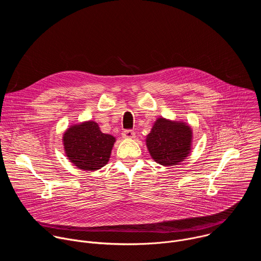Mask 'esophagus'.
<instances>
[{"instance_id":"obj_1","label":"esophagus","mask_w":261,"mask_h":261,"mask_svg":"<svg viewBox=\"0 0 261 261\" xmlns=\"http://www.w3.org/2000/svg\"><path fill=\"white\" fill-rule=\"evenodd\" d=\"M124 138H134L135 137V132L133 130H125L122 133Z\"/></svg>"}]
</instances>
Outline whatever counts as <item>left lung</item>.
<instances>
[{"instance_id":"obj_1","label":"left lung","mask_w":261,"mask_h":261,"mask_svg":"<svg viewBox=\"0 0 261 261\" xmlns=\"http://www.w3.org/2000/svg\"><path fill=\"white\" fill-rule=\"evenodd\" d=\"M145 141L150 155L157 163L171 166L184 161L190 154L192 130L185 123L160 118Z\"/></svg>"}]
</instances>
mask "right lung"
<instances>
[{
  "instance_id": "add662e5",
  "label": "right lung",
  "mask_w": 261,
  "mask_h": 261,
  "mask_svg": "<svg viewBox=\"0 0 261 261\" xmlns=\"http://www.w3.org/2000/svg\"><path fill=\"white\" fill-rule=\"evenodd\" d=\"M116 138L102 133L93 121L71 126L63 136L66 156L70 162L84 170H97L110 158Z\"/></svg>"
}]
</instances>
